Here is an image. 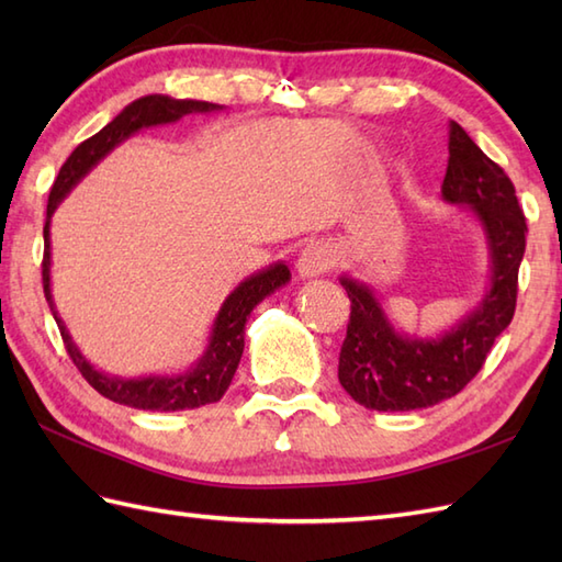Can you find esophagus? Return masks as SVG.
<instances>
[{
    "label": "esophagus",
    "instance_id": "obj_1",
    "mask_svg": "<svg viewBox=\"0 0 562 562\" xmlns=\"http://www.w3.org/2000/svg\"><path fill=\"white\" fill-rule=\"evenodd\" d=\"M333 266H336V256L326 244H308L302 254L300 260H296V270H300L302 278H316V274L328 272Z\"/></svg>",
    "mask_w": 562,
    "mask_h": 562
}]
</instances>
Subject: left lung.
<instances>
[{
	"instance_id": "1",
	"label": "left lung",
	"mask_w": 562,
	"mask_h": 562,
	"mask_svg": "<svg viewBox=\"0 0 562 562\" xmlns=\"http://www.w3.org/2000/svg\"><path fill=\"white\" fill-rule=\"evenodd\" d=\"M441 193L471 205L493 250V288L483 304L439 340L403 338L391 328L364 284L342 278L350 296L338 379L350 396L372 411H417L457 396L481 372L495 338L515 316L519 266L527 248V217L515 183L465 130L449 121V161Z\"/></svg>"
}]
</instances>
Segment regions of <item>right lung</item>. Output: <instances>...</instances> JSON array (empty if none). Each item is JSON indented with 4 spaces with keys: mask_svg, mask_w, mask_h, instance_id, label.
I'll use <instances>...</instances> for the list:
<instances>
[{
    "mask_svg": "<svg viewBox=\"0 0 562 562\" xmlns=\"http://www.w3.org/2000/svg\"><path fill=\"white\" fill-rule=\"evenodd\" d=\"M217 109H222V105L207 103V101H176L169 97H145V99L133 101L121 115H115L109 125L99 130L93 137L83 139L81 145L69 154L67 161L63 164V169H59V173L55 178L50 195H47V220L43 226L45 248H43V262H41L43 292H45V300H47V304H50V312L57 321V328H59V336H63L65 350L69 355V360L75 362V367L81 372V376L87 379L89 384L101 393V396L121 403V405H130V408H137V411H161V413L190 411V408H200V405L220 401L224 396V391L229 389L234 372L238 367V360H241V355H244L246 318L250 316V312H254L258 302L266 300L270 292L282 288V284L290 280V270H288V266L278 262V266L256 272L254 278H248L246 282L238 284V288L229 296H226L222 312H220L217 321H214L210 348H207L205 357L198 362L193 372L176 376V379H161V376L139 379V381L109 379V376L99 374L97 369H91V364L79 355V350L75 348L71 338L67 336L63 321L57 318V312L53 306L50 214L59 205V200L69 193V188L75 186L93 164L103 159L105 154H109L117 145V142H123L125 137L137 133L139 127L173 123V121H178V117H183L188 113H207V111H217Z\"/></svg>",
    "mask_w": 562,
    "mask_h": 562,
    "instance_id": "right-lung-1",
    "label": "right lung"
}]
</instances>
